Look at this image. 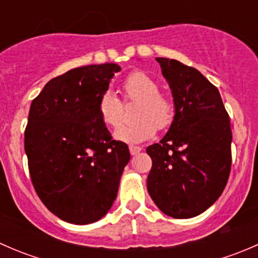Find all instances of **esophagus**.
<instances>
[{"mask_svg":"<svg viewBox=\"0 0 258 258\" xmlns=\"http://www.w3.org/2000/svg\"><path fill=\"white\" fill-rule=\"evenodd\" d=\"M142 147H140V146H130V153H131L132 156L137 155L139 152H141Z\"/></svg>","mask_w":258,"mask_h":258,"instance_id":"esophagus-1","label":"esophagus"}]
</instances>
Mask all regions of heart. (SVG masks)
<instances>
[{
    "label": "heart",
    "mask_w": 258,
    "mask_h": 258,
    "mask_svg": "<svg viewBox=\"0 0 258 258\" xmlns=\"http://www.w3.org/2000/svg\"><path fill=\"white\" fill-rule=\"evenodd\" d=\"M124 101L139 102L132 123L124 124L114 132L119 141H146L153 137L156 128L167 130L176 117L175 101L166 93L160 92V83L142 71L131 72L122 82ZM98 114L103 123L110 128H117L123 121V105L121 101L107 91L98 101Z\"/></svg>",
    "instance_id": "obj_1"
}]
</instances>
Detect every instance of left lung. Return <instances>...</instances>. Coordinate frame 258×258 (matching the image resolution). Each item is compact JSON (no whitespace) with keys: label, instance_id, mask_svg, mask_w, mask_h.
Instances as JSON below:
<instances>
[{"label":"left lung","instance_id":"8db88e82","mask_svg":"<svg viewBox=\"0 0 258 258\" xmlns=\"http://www.w3.org/2000/svg\"><path fill=\"white\" fill-rule=\"evenodd\" d=\"M170 83L176 117L160 141L147 147L152 168L147 189L165 215L191 218L212 206L232 165L230 116L217 87L199 70L157 57Z\"/></svg>","mask_w":258,"mask_h":258}]
</instances>
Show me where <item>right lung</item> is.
I'll use <instances>...</instances> for the list:
<instances>
[{"mask_svg": "<svg viewBox=\"0 0 258 258\" xmlns=\"http://www.w3.org/2000/svg\"><path fill=\"white\" fill-rule=\"evenodd\" d=\"M119 70L114 63L70 70L48 81L31 103L25 130L31 181L43 205L66 222L102 218L131 158L98 114L100 97Z\"/></svg>", "mask_w": 258, "mask_h": 258, "instance_id": "obj_1", "label": "right lung"}]
</instances>
